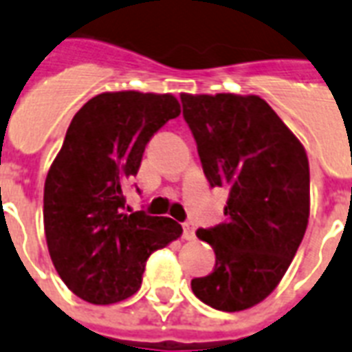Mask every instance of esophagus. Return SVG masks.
Wrapping results in <instances>:
<instances>
[{"mask_svg":"<svg viewBox=\"0 0 352 352\" xmlns=\"http://www.w3.org/2000/svg\"><path fill=\"white\" fill-rule=\"evenodd\" d=\"M184 239L185 241H192L195 239V224L192 222H185L184 224Z\"/></svg>","mask_w":352,"mask_h":352,"instance_id":"1","label":"esophagus"}]
</instances>
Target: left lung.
<instances>
[{"label":"left lung","mask_w":352,"mask_h":352,"mask_svg":"<svg viewBox=\"0 0 352 352\" xmlns=\"http://www.w3.org/2000/svg\"><path fill=\"white\" fill-rule=\"evenodd\" d=\"M211 187L228 190L224 224L198 230L214 270L190 280L200 301L224 312L261 303L287 274L310 214L309 157L257 95H179Z\"/></svg>","instance_id":"left-lung-1"}]
</instances>
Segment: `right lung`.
<instances>
[{"label": "right lung", "mask_w": 352, "mask_h": 352, "mask_svg": "<svg viewBox=\"0 0 352 352\" xmlns=\"http://www.w3.org/2000/svg\"><path fill=\"white\" fill-rule=\"evenodd\" d=\"M179 111L170 94L106 91L65 132L43 187V230L60 279L88 303L133 296L146 258L184 231L168 217L128 213L122 195L146 143Z\"/></svg>", "instance_id": "obj_1"}]
</instances>
